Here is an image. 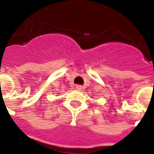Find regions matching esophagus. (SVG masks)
I'll return each mask as SVG.
<instances>
[{
  "instance_id": "esophagus-1",
  "label": "esophagus",
  "mask_w": 154,
  "mask_h": 154,
  "mask_svg": "<svg viewBox=\"0 0 154 154\" xmlns=\"http://www.w3.org/2000/svg\"><path fill=\"white\" fill-rule=\"evenodd\" d=\"M76 88H77V90H82V89H83V86L81 85H76Z\"/></svg>"
}]
</instances>
